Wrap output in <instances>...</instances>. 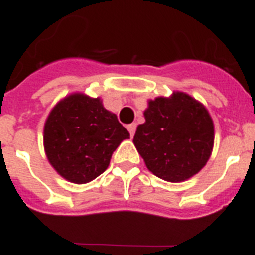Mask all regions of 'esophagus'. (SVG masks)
Returning a JSON list of instances; mask_svg holds the SVG:
<instances>
[{
  "instance_id": "obj_1",
  "label": "esophagus",
  "mask_w": 255,
  "mask_h": 255,
  "mask_svg": "<svg viewBox=\"0 0 255 255\" xmlns=\"http://www.w3.org/2000/svg\"><path fill=\"white\" fill-rule=\"evenodd\" d=\"M127 129H128V132H129V134H131V137H133L134 132H136V123L128 124Z\"/></svg>"
}]
</instances>
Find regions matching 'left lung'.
Listing matches in <instances>:
<instances>
[{"label":"left lung","instance_id":"1","mask_svg":"<svg viewBox=\"0 0 255 255\" xmlns=\"http://www.w3.org/2000/svg\"><path fill=\"white\" fill-rule=\"evenodd\" d=\"M133 144L147 170L171 183L200 172L214 145V123L204 105L183 92L147 102Z\"/></svg>","mask_w":255,"mask_h":255}]
</instances>
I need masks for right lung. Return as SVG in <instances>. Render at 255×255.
<instances>
[{
    "label": "right lung",
    "instance_id": "1",
    "mask_svg": "<svg viewBox=\"0 0 255 255\" xmlns=\"http://www.w3.org/2000/svg\"><path fill=\"white\" fill-rule=\"evenodd\" d=\"M129 133L100 98L72 93L55 105L44 126L45 153L54 170L75 184L96 179Z\"/></svg>",
    "mask_w": 255,
    "mask_h": 255
}]
</instances>
